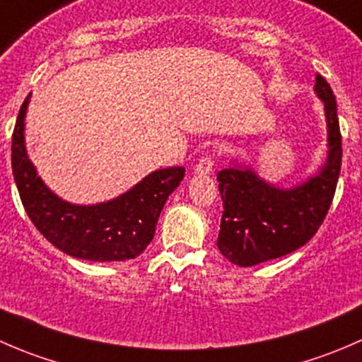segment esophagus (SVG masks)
Masks as SVG:
<instances>
[{
  "label": "esophagus",
  "instance_id": "obj_1",
  "mask_svg": "<svg viewBox=\"0 0 362 362\" xmlns=\"http://www.w3.org/2000/svg\"><path fill=\"white\" fill-rule=\"evenodd\" d=\"M214 171V158L210 154L203 156L194 168L196 175H210Z\"/></svg>",
  "mask_w": 362,
  "mask_h": 362
}]
</instances>
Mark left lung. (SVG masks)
I'll return each mask as SVG.
<instances>
[{"mask_svg":"<svg viewBox=\"0 0 362 362\" xmlns=\"http://www.w3.org/2000/svg\"><path fill=\"white\" fill-rule=\"evenodd\" d=\"M315 94L327 126V158L315 175L284 189L240 163L217 173L224 203L217 247L233 264L249 268L291 254L308 243L326 218L341 168V134L337 98L319 73Z\"/></svg>","mask_w":362,"mask_h":362,"instance_id":"1","label":"left lung"}]
</instances>
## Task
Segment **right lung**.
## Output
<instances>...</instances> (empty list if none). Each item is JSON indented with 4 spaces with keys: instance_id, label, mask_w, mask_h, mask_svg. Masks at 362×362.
Segmentation results:
<instances>
[{
    "instance_id": "obj_1",
    "label": "right lung",
    "mask_w": 362,
    "mask_h": 362,
    "mask_svg": "<svg viewBox=\"0 0 362 362\" xmlns=\"http://www.w3.org/2000/svg\"><path fill=\"white\" fill-rule=\"evenodd\" d=\"M25 98L12 136V171L25 214L40 233L64 254L96 262L127 261L147 249L168 196L180 185L185 168L152 171L110 202L73 204L54 194L28 158L24 119Z\"/></svg>"
}]
</instances>
